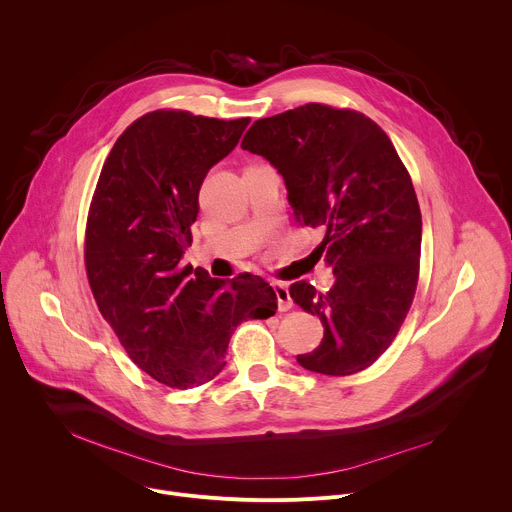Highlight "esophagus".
<instances>
[{"label": "esophagus", "instance_id": "34e87169", "mask_svg": "<svg viewBox=\"0 0 512 512\" xmlns=\"http://www.w3.org/2000/svg\"><path fill=\"white\" fill-rule=\"evenodd\" d=\"M271 285H273V291H275V296H277L279 310H281V312H287L291 306H294V302H291V296H289L287 283H283V281H273Z\"/></svg>", "mask_w": 512, "mask_h": 512}]
</instances>
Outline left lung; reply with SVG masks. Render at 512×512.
Instances as JSON below:
<instances>
[{
	"mask_svg": "<svg viewBox=\"0 0 512 512\" xmlns=\"http://www.w3.org/2000/svg\"><path fill=\"white\" fill-rule=\"evenodd\" d=\"M241 148L281 174L296 221L326 233L330 291L289 287L324 326L320 346L298 362L330 377L369 369L411 308L421 255L419 202L391 139L362 113L310 103L255 121Z\"/></svg>",
	"mask_w": 512,
	"mask_h": 512,
	"instance_id": "8db88e82",
	"label": "left lung"
}]
</instances>
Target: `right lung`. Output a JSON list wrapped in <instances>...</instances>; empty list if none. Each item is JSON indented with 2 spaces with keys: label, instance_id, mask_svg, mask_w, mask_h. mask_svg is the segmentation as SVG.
<instances>
[{
  "label": "right lung",
  "instance_id": "right-lung-1",
  "mask_svg": "<svg viewBox=\"0 0 512 512\" xmlns=\"http://www.w3.org/2000/svg\"><path fill=\"white\" fill-rule=\"evenodd\" d=\"M247 125L190 111L148 113L115 141L97 182L85 249L93 296L129 358L168 387L214 379L233 330L277 310L259 275L216 279L182 263L202 180Z\"/></svg>",
  "mask_w": 512,
  "mask_h": 512
}]
</instances>
